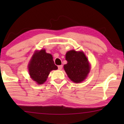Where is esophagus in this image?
I'll return each instance as SVG.
<instances>
[{
  "label": "esophagus",
  "mask_w": 124,
  "mask_h": 124,
  "mask_svg": "<svg viewBox=\"0 0 124 124\" xmlns=\"http://www.w3.org/2000/svg\"><path fill=\"white\" fill-rule=\"evenodd\" d=\"M62 68V65H59L58 66V69L59 70H61Z\"/></svg>",
  "instance_id": "1"
}]
</instances>
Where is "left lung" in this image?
Masks as SVG:
<instances>
[{
	"instance_id": "obj_1",
	"label": "left lung",
	"mask_w": 124,
	"mask_h": 124,
	"mask_svg": "<svg viewBox=\"0 0 124 124\" xmlns=\"http://www.w3.org/2000/svg\"><path fill=\"white\" fill-rule=\"evenodd\" d=\"M65 59L68 62L64 68L69 78L75 83L84 81L90 72L89 63L85 55L82 52L71 50L66 54Z\"/></svg>"
}]
</instances>
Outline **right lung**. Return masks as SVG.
Here are the masks:
<instances>
[{
	"label": "right lung",
	"mask_w": 124,
	"mask_h": 124,
	"mask_svg": "<svg viewBox=\"0 0 124 124\" xmlns=\"http://www.w3.org/2000/svg\"><path fill=\"white\" fill-rule=\"evenodd\" d=\"M57 69L52 55L46 53L45 50L35 52L29 65L30 77L38 84H43L51 71Z\"/></svg>",
	"instance_id": "1"
}]
</instances>
